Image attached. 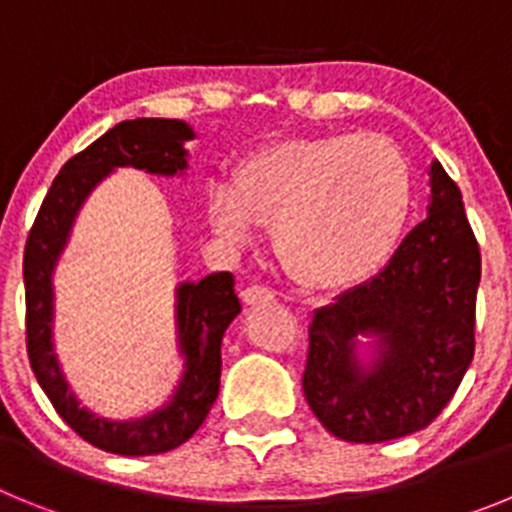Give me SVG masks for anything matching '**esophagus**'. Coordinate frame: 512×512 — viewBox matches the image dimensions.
Segmentation results:
<instances>
[{
  "label": "esophagus",
  "instance_id": "34e87169",
  "mask_svg": "<svg viewBox=\"0 0 512 512\" xmlns=\"http://www.w3.org/2000/svg\"><path fill=\"white\" fill-rule=\"evenodd\" d=\"M241 297L246 305H269V302H274V292L266 287H259V284H253V287L243 289Z\"/></svg>",
  "mask_w": 512,
  "mask_h": 512
}]
</instances>
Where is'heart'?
Here are the masks:
<instances>
[{
  "instance_id": "b5f03b06",
  "label": "heart",
  "mask_w": 512,
  "mask_h": 512,
  "mask_svg": "<svg viewBox=\"0 0 512 512\" xmlns=\"http://www.w3.org/2000/svg\"><path fill=\"white\" fill-rule=\"evenodd\" d=\"M413 174L397 143L377 133L292 138L246 158L235 187L212 184L207 220L225 243L248 246L274 225V251L305 287H348L400 243Z\"/></svg>"
}]
</instances>
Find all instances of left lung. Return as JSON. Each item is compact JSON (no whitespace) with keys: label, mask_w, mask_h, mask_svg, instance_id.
Instances as JSON below:
<instances>
[{"label":"left lung","mask_w":512,"mask_h":512,"mask_svg":"<svg viewBox=\"0 0 512 512\" xmlns=\"http://www.w3.org/2000/svg\"><path fill=\"white\" fill-rule=\"evenodd\" d=\"M428 217L369 282L310 323L302 390L315 418L351 443H382L433 423L474 356L479 246L461 192L438 161ZM367 338L369 360L358 354Z\"/></svg>","instance_id":"obj_1"}]
</instances>
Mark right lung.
<instances>
[{"mask_svg": "<svg viewBox=\"0 0 512 512\" xmlns=\"http://www.w3.org/2000/svg\"><path fill=\"white\" fill-rule=\"evenodd\" d=\"M194 138L197 135L192 125L184 120L135 117L120 122L63 164L27 235L22 277L30 366L56 413L84 441L110 454H164L189 441L205 423L220 392V343L228 325L241 312L233 274L215 271L200 282H182L176 287V346L184 359V372L174 387V395L143 418L110 420L81 405L61 369L53 343V271L69 243L76 215L102 179L125 166L153 176H182L189 164L184 143Z\"/></svg>", "mask_w": 512, "mask_h": 512, "instance_id": "obj_1", "label": "right lung"}]
</instances>
